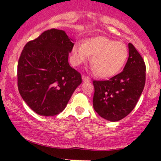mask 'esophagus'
I'll use <instances>...</instances> for the list:
<instances>
[{
    "label": "esophagus",
    "mask_w": 161,
    "mask_h": 161,
    "mask_svg": "<svg viewBox=\"0 0 161 161\" xmlns=\"http://www.w3.org/2000/svg\"><path fill=\"white\" fill-rule=\"evenodd\" d=\"M82 81H84V82H90L91 81L90 78H89L88 76L85 75H82Z\"/></svg>",
    "instance_id": "1"
}]
</instances>
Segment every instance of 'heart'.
<instances>
[{
  "instance_id": "obj_1",
  "label": "heart",
  "mask_w": 161,
  "mask_h": 161,
  "mask_svg": "<svg viewBox=\"0 0 161 161\" xmlns=\"http://www.w3.org/2000/svg\"><path fill=\"white\" fill-rule=\"evenodd\" d=\"M72 62L82 64L92 57L94 71L103 78H111L121 70L127 61L129 51L125 43L104 36L89 39L85 44H75L72 48Z\"/></svg>"
}]
</instances>
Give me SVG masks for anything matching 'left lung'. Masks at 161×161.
<instances>
[{"label": "left lung", "instance_id": "left-lung-1", "mask_svg": "<svg viewBox=\"0 0 161 161\" xmlns=\"http://www.w3.org/2000/svg\"><path fill=\"white\" fill-rule=\"evenodd\" d=\"M145 82V62L129 43V58L123 71L108 80L93 81L94 110L108 121L121 120L136 107Z\"/></svg>", "mask_w": 161, "mask_h": 161}]
</instances>
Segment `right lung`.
Listing matches in <instances>:
<instances>
[{"mask_svg": "<svg viewBox=\"0 0 161 161\" xmlns=\"http://www.w3.org/2000/svg\"><path fill=\"white\" fill-rule=\"evenodd\" d=\"M73 46L64 31L51 29L24 47L18 63V88L38 114L54 116L64 111L82 83L81 74L69 63Z\"/></svg>", "mask_w": 161, "mask_h": 161, "instance_id": "obj_1", "label": "right lung"}]
</instances>
